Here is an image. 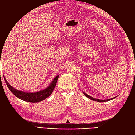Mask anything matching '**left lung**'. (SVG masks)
<instances>
[{
    "instance_id": "1",
    "label": "left lung",
    "mask_w": 135,
    "mask_h": 135,
    "mask_svg": "<svg viewBox=\"0 0 135 135\" xmlns=\"http://www.w3.org/2000/svg\"><path fill=\"white\" fill-rule=\"evenodd\" d=\"M83 93H84V95L86 96V97H88V98H89V99H92V100H95V101H97V102H106V101H108V100H111V99H113L114 98H111V99H105V100H102V99H95V98H93V97H90V96H89V95H87V94H86L84 92H83Z\"/></svg>"
}]
</instances>
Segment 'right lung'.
Returning <instances> with one entry per match:
<instances>
[{
	"label": "right lung",
	"instance_id": "right-lung-1",
	"mask_svg": "<svg viewBox=\"0 0 135 135\" xmlns=\"http://www.w3.org/2000/svg\"><path fill=\"white\" fill-rule=\"evenodd\" d=\"M58 77L59 75L57 76L53 80V81H52V83L50 84L49 86L47 87L46 89L39 91V92L34 93L24 92L15 89V88H13L12 86H11L10 84L8 83V81H6V80L4 77V81H5L6 85H7L8 88H9V89L11 91V92H12L13 95L19 98V99L23 100L24 101L29 102H38L45 99L46 98L51 95L52 92H53L54 88H55Z\"/></svg>",
	"mask_w": 135,
	"mask_h": 135
}]
</instances>
